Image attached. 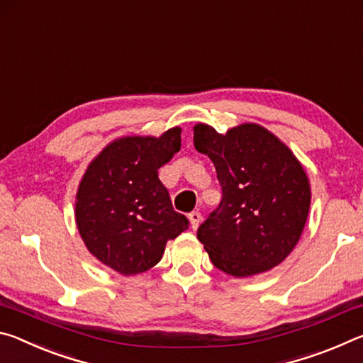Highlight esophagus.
<instances>
[{
  "label": "esophagus",
  "instance_id": "esophagus-1",
  "mask_svg": "<svg viewBox=\"0 0 363 363\" xmlns=\"http://www.w3.org/2000/svg\"><path fill=\"white\" fill-rule=\"evenodd\" d=\"M189 219H190V225H192V229L195 230L196 227H199L200 220H201L200 211H192V213H190V214H189Z\"/></svg>",
  "mask_w": 363,
  "mask_h": 363
}]
</instances>
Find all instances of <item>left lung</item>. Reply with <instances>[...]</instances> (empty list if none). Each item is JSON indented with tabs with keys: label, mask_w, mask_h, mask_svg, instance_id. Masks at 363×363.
<instances>
[{
	"label": "left lung",
	"mask_w": 363,
	"mask_h": 363,
	"mask_svg": "<svg viewBox=\"0 0 363 363\" xmlns=\"http://www.w3.org/2000/svg\"><path fill=\"white\" fill-rule=\"evenodd\" d=\"M194 145L214 163L223 190L196 230L211 262L233 277L277 266L298 243L311 206L309 181L296 157L253 123L227 134L200 123Z\"/></svg>",
	"instance_id": "left-lung-1"
}]
</instances>
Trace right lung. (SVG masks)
I'll return each instance as SVG.
<instances>
[{
    "instance_id": "right-lung-1",
    "label": "right lung",
    "mask_w": 363,
    "mask_h": 363,
    "mask_svg": "<svg viewBox=\"0 0 363 363\" xmlns=\"http://www.w3.org/2000/svg\"><path fill=\"white\" fill-rule=\"evenodd\" d=\"M181 149V128L157 138H123L86 169L75 205L83 242L97 259L123 275L145 272L164 245L189 229L174 211L158 169Z\"/></svg>"
}]
</instances>
